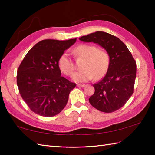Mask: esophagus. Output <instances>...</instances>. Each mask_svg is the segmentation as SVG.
I'll use <instances>...</instances> for the list:
<instances>
[{
	"mask_svg": "<svg viewBox=\"0 0 155 155\" xmlns=\"http://www.w3.org/2000/svg\"><path fill=\"white\" fill-rule=\"evenodd\" d=\"M77 86L80 87H85V85H84V84H77Z\"/></svg>",
	"mask_w": 155,
	"mask_h": 155,
	"instance_id": "esophagus-1",
	"label": "esophagus"
}]
</instances>
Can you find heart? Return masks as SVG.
Instances as JSON below:
<instances>
[{
  "mask_svg": "<svg viewBox=\"0 0 155 155\" xmlns=\"http://www.w3.org/2000/svg\"><path fill=\"white\" fill-rule=\"evenodd\" d=\"M76 56L83 59L81 68L72 76V79L78 83L87 82L94 77L99 79L108 70L109 56L107 52L98 49L90 44H80L73 50ZM58 65L60 70L65 75H70L74 70V64L68 52H64L59 57Z\"/></svg>",
  "mask_w": 155,
  "mask_h": 155,
  "instance_id": "heart-1",
  "label": "heart"
}]
</instances>
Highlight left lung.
I'll return each instance as SVG.
<instances>
[{
  "instance_id": "8db88e82",
  "label": "left lung",
  "mask_w": 155,
  "mask_h": 155,
  "mask_svg": "<svg viewBox=\"0 0 155 155\" xmlns=\"http://www.w3.org/2000/svg\"><path fill=\"white\" fill-rule=\"evenodd\" d=\"M85 42L98 44L109 56L104 77L94 84L95 92L89 98L94 108L111 113L121 108L132 96L136 78V62L127 46L118 38L103 31H96L79 38Z\"/></svg>"
}]
</instances>
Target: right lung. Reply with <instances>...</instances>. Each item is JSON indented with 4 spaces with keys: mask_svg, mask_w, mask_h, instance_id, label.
Instances as JSON below:
<instances>
[{
    "mask_svg": "<svg viewBox=\"0 0 155 155\" xmlns=\"http://www.w3.org/2000/svg\"><path fill=\"white\" fill-rule=\"evenodd\" d=\"M76 41L77 38L41 40L28 52L20 64L17 72L18 87L35 114L52 117L66 105L76 84L61 77L58 60Z\"/></svg>",
    "mask_w": 155,
    "mask_h": 155,
    "instance_id": "1",
    "label": "right lung"
}]
</instances>
